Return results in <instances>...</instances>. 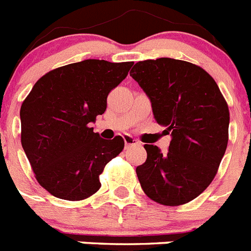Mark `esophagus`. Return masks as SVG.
Returning <instances> with one entry per match:
<instances>
[{
    "label": "esophagus",
    "instance_id": "1",
    "mask_svg": "<svg viewBox=\"0 0 251 251\" xmlns=\"http://www.w3.org/2000/svg\"><path fill=\"white\" fill-rule=\"evenodd\" d=\"M123 139H124V143H126V147H130V146H137L139 145V142L137 141L136 138L133 136H130V134H124L123 136Z\"/></svg>",
    "mask_w": 251,
    "mask_h": 251
}]
</instances>
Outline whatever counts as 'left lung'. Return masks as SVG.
<instances>
[{
	"label": "left lung",
	"mask_w": 251,
	"mask_h": 251,
	"mask_svg": "<svg viewBox=\"0 0 251 251\" xmlns=\"http://www.w3.org/2000/svg\"><path fill=\"white\" fill-rule=\"evenodd\" d=\"M130 76L151 99L156 121L172 136L166 154L145 145L147 159L136 168L142 190L161 205H185L216 176L229 141V106L214 77L188 61H138Z\"/></svg>",
	"instance_id": "1"
}]
</instances>
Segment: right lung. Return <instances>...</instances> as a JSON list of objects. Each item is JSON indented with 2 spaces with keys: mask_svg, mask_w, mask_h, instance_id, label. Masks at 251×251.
<instances>
[{
  "mask_svg": "<svg viewBox=\"0 0 251 251\" xmlns=\"http://www.w3.org/2000/svg\"><path fill=\"white\" fill-rule=\"evenodd\" d=\"M133 61L89 59L46 73L20 110L21 145L35 178L49 194L85 200L100 188L99 176L124 148L93 132L90 123L106 109V97L122 83Z\"/></svg>",
  "mask_w": 251,
  "mask_h": 251,
  "instance_id": "add662e5",
  "label": "right lung"
}]
</instances>
